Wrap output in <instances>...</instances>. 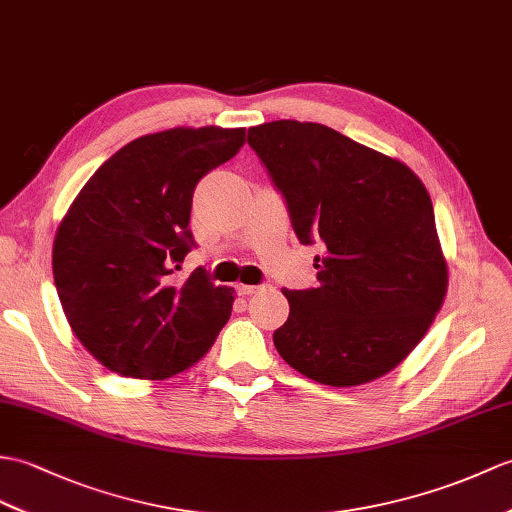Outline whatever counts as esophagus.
<instances>
[{"mask_svg": "<svg viewBox=\"0 0 512 512\" xmlns=\"http://www.w3.org/2000/svg\"><path fill=\"white\" fill-rule=\"evenodd\" d=\"M261 288L259 285H246V283H240L237 285V292H240L242 296H251V294H257Z\"/></svg>", "mask_w": 512, "mask_h": 512, "instance_id": "1", "label": "esophagus"}]
</instances>
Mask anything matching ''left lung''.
<instances>
[{"label": "left lung", "instance_id": "obj_1", "mask_svg": "<svg viewBox=\"0 0 512 512\" xmlns=\"http://www.w3.org/2000/svg\"><path fill=\"white\" fill-rule=\"evenodd\" d=\"M248 144L285 196L301 244L314 240L318 288L288 290L275 347L294 371L349 388L397 368L447 294L434 207L406 163L338 130L296 120L248 128Z\"/></svg>", "mask_w": 512, "mask_h": 512}]
</instances>
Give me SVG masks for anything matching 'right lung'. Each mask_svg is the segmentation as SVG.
Here are the masks:
<instances>
[{
    "label": "right lung",
    "mask_w": 512,
    "mask_h": 512,
    "mask_svg": "<svg viewBox=\"0 0 512 512\" xmlns=\"http://www.w3.org/2000/svg\"><path fill=\"white\" fill-rule=\"evenodd\" d=\"M246 128L176 126L117 150L80 189L52 248L67 323L95 360L135 379L187 371L231 318L235 290L174 266L194 246L198 181L233 159Z\"/></svg>",
    "instance_id": "1"
}]
</instances>
